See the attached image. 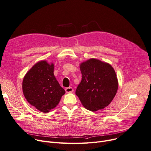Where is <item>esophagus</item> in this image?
<instances>
[{"label":"esophagus","instance_id":"obj_1","mask_svg":"<svg viewBox=\"0 0 151 151\" xmlns=\"http://www.w3.org/2000/svg\"><path fill=\"white\" fill-rule=\"evenodd\" d=\"M65 91L67 93H70V92H73V89L71 87H68V88H67L65 89Z\"/></svg>","mask_w":151,"mask_h":151}]
</instances>
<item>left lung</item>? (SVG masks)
I'll use <instances>...</instances> for the list:
<instances>
[{"instance_id":"1","label":"left lung","mask_w":151,"mask_h":151,"mask_svg":"<svg viewBox=\"0 0 151 151\" xmlns=\"http://www.w3.org/2000/svg\"><path fill=\"white\" fill-rule=\"evenodd\" d=\"M82 80L76 95L83 105L91 111L107 106L115 97L118 82L115 71L108 63L91 59L80 65Z\"/></svg>"}]
</instances>
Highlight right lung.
<instances>
[{
  "label": "right lung",
  "instance_id": "right-lung-1",
  "mask_svg": "<svg viewBox=\"0 0 151 151\" xmlns=\"http://www.w3.org/2000/svg\"><path fill=\"white\" fill-rule=\"evenodd\" d=\"M22 91L29 104L43 113L56 106L65 93L54 75L53 63L45 60L37 63L27 73Z\"/></svg>",
  "mask_w": 151,
  "mask_h": 151
}]
</instances>
